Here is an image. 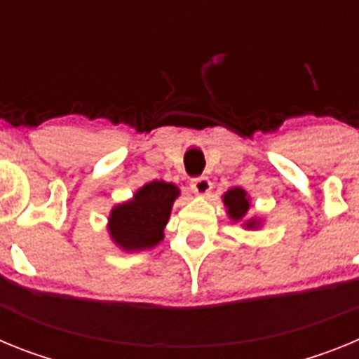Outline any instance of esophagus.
Instances as JSON below:
<instances>
[{"label":"esophagus","instance_id":"esophagus-1","mask_svg":"<svg viewBox=\"0 0 359 359\" xmlns=\"http://www.w3.org/2000/svg\"><path fill=\"white\" fill-rule=\"evenodd\" d=\"M190 189H192V192H194L196 196H208L210 194L212 190V183L208 177L201 176V177H194L192 182H190Z\"/></svg>","mask_w":359,"mask_h":359}]
</instances>
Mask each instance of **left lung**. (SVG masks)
<instances>
[{
	"label": "left lung",
	"mask_w": 359,
	"mask_h": 359,
	"mask_svg": "<svg viewBox=\"0 0 359 359\" xmlns=\"http://www.w3.org/2000/svg\"><path fill=\"white\" fill-rule=\"evenodd\" d=\"M223 203H224V208H226V214L228 217L233 221V223H241L243 221V228L246 230H257V228H261L262 224V219L259 217H250L246 219V214L250 210V199L248 192L241 187H233V189L226 190L223 194Z\"/></svg>",
	"instance_id": "left-lung-1"
}]
</instances>
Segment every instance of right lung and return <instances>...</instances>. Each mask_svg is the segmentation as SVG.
Returning <instances> with one entry per match:
<instances>
[{
  "label": "right lung",
  "mask_w": 359,
  "mask_h": 359,
  "mask_svg": "<svg viewBox=\"0 0 359 359\" xmlns=\"http://www.w3.org/2000/svg\"><path fill=\"white\" fill-rule=\"evenodd\" d=\"M180 189L174 183L154 180L136 190L131 199L111 208L107 233L122 252L151 250L163 241Z\"/></svg>",
  "instance_id": "obj_1"
}]
</instances>
